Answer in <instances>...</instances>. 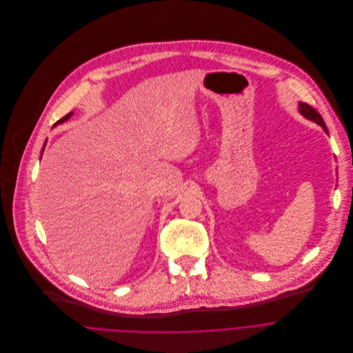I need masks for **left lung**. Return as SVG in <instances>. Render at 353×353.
Returning <instances> with one entry per match:
<instances>
[{"label":"left lung","instance_id":"1","mask_svg":"<svg viewBox=\"0 0 353 353\" xmlns=\"http://www.w3.org/2000/svg\"><path fill=\"white\" fill-rule=\"evenodd\" d=\"M299 112H301L305 118H307V119H310V121L319 123V125L328 133V129H327V126H325V123H324V121H323V117H321L312 105H309V104H306V103H299Z\"/></svg>","mask_w":353,"mask_h":353}]
</instances>
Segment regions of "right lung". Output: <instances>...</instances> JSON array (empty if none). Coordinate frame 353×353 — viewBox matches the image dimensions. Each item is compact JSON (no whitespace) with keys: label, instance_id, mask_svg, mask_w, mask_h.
I'll return each instance as SVG.
<instances>
[{"label":"right lung","instance_id":"right-lung-1","mask_svg":"<svg viewBox=\"0 0 353 353\" xmlns=\"http://www.w3.org/2000/svg\"><path fill=\"white\" fill-rule=\"evenodd\" d=\"M70 115H72V112H69V114H66L63 118H61L59 121H57V123H62V122H65L66 119H69L70 118ZM46 145V143H44ZM43 150H44V148H43ZM43 150H41V153H43Z\"/></svg>","mask_w":353,"mask_h":353}]
</instances>
